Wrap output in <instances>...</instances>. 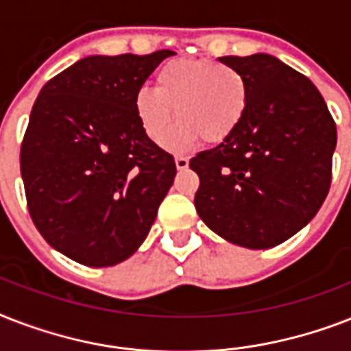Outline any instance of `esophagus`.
<instances>
[{
  "label": "esophagus",
  "mask_w": 351,
  "mask_h": 351,
  "mask_svg": "<svg viewBox=\"0 0 351 351\" xmlns=\"http://www.w3.org/2000/svg\"><path fill=\"white\" fill-rule=\"evenodd\" d=\"M175 164H176V169L184 171V169H187V167H189V160H187L186 156H176Z\"/></svg>",
  "instance_id": "esophagus-1"
}]
</instances>
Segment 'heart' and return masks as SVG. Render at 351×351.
<instances>
[{
    "instance_id": "1",
    "label": "heart",
    "mask_w": 351,
    "mask_h": 351,
    "mask_svg": "<svg viewBox=\"0 0 351 351\" xmlns=\"http://www.w3.org/2000/svg\"><path fill=\"white\" fill-rule=\"evenodd\" d=\"M247 96V84L237 69L213 60L182 58L156 71L154 89L138 90L132 109L143 134L156 143L162 142L176 112L181 120L164 138V145L186 151L200 138L219 143L233 134L244 118Z\"/></svg>"
}]
</instances>
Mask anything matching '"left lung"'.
I'll return each mask as SVG.
<instances>
[{"instance_id": "left-lung-1", "label": "left lung", "mask_w": 351, "mask_h": 351, "mask_svg": "<svg viewBox=\"0 0 351 351\" xmlns=\"http://www.w3.org/2000/svg\"><path fill=\"white\" fill-rule=\"evenodd\" d=\"M247 84V107L233 134L198 153L195 208L231 244L267 250L300 231L332 184L337 129L317 87L275 56L219 58Z\"/></svg>"}]
</instances>
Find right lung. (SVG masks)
Returning <instances> with one entry per match:
<instances>
[{
    "label": "right lung",
    "instance_id": "1",
    "mask_svg": "<svg viewBox=\"0 0 351 351\" xmlns=\"http://www.w3.org/2000/svg\"><path fill=\"white\" fill-rule=\"evenodd\" d=\"M173 54L87 56L49 80L30 111L19 154L30 219L84 266L129 258L173 186L175 158L143 134L132 109Z\"/></svg>",
    "mask_w": 351,
    "mask_h": 351
}]
</instances>
